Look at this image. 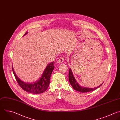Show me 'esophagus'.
Returning a JSON list of instances; mask_svg holds the SVG:
<instances>
[{"label": "esophagus", "mask_w": 120, "mask_h": 120, "mask_svg": "<svg viewBox=\"0 0 120 120\" xmlns=\"http://www.w3.org/2000/svg\"><path fill=\"white\" fill-rule=\"evenodd\" d=\"M64 60V58L63 57H61L60 58V59L58 60V63H63Z\"/></svg>", "instance_id": "obj_1"}]
</instances>
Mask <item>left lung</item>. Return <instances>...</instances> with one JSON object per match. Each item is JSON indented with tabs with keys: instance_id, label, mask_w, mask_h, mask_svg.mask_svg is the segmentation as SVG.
<instances>
[{
	"instance_id": "left-lung-1",
	"label": "left lung",
	"mask_w": 120,
	"mask_h": 120,
	"mask_svg": "<svg viewBox=\"0 0 120 120\" xmlns=\"http://www.w3.org/2000/svg\"><path fill=\"white\" fill-rule=\"evenodd\" d=\"M68 79L70 83L72 85L73 88L76 91L81 92H90V91H93L94 90L97 89L100 86H101L103 83H102L101 85L98 86V87H97L96 88H89L87 87H82L79 85V84L78 83V82H76L75 80L72 70L71 68H69V74H68Z\"/></svg>"
}]
</instances>
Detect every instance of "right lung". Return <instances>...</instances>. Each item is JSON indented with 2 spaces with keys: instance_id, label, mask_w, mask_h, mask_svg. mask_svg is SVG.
I'll list each match as a JSON object with an SVG mask.
<instances>
[{
  "instance_id": "1",
  "label": "right lung",
  "mask_w": 120,
  "mask_h": 120,
  "mask_svg": "<svg viewBox=\"0 0 120 120\" xmlns=\"http://www.w3.org/2000/svg\"><path fill=\"white\" fill-rule=\"evenodd\" d=\"M28 32L25 33L26 35ZM53 62L48 64L45 68L41 77L33 83H26L21 81L16 75L12 66V70L15 78L20 86L25 91L32 94H40L45 92L50 84L51 75L54 69Z\"/></svg>"
}]
</instances>
